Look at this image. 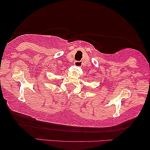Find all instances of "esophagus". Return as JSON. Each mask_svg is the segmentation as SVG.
Masks as SVG:
<instances>
[{"instance_id":"obj_1","label":"esophagus","mask_w":150,"mask_h":150,"mask_svg":"<svg viewBox=\"0 0 150 150\" xmlns=\"http://www.w3.org/2000/svg\"><path fill=\"white\" fill-rule=\"evenodd\" d=\"M82 61H75L74 62V65L76 67H81L82 66Z\"/></svg>"}]
</instances>
